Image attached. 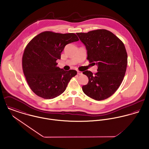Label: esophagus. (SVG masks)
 <instances>
[{"mask_svg":"<svg viewBox=\"0 0 149 149\" xmlns=\"http://www.w3.org/2000/svg\"><path fill=\"white\" fill-rule=\"evenodd\" d=\"M77 74H78L79 75H80V74H82V72H80V71H77Z\"/></svg>","mask_w":149,"mask_h":149,"instance_id":"1","label":"esophagus"}]
</instances>
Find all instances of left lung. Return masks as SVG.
I'll list each match as a JSON object with an SVG mask.
<instances>
[{"mask_svg": "<svg viewBox=\"0 0 149 149\" xmlns=\"http://www.w3.org/2000/svg\"><path fill=\"white\" fill-rule=\"evenodd\" d=\"M85 45L87 60L97 65V72H83L88 78V83L82 86L86 95L96 100H103L112 95L121 84L127 65L125 46L111 31L99 29L77 33Z\"/></svg>", "mask_w": 149, "mask_h": 149, "instance_id": "1", "label": "left lung"}]
</instances>
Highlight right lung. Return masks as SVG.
I'll return each mask as SVG.
<instances>
[{
  "instance_id": "right-lung-1",
  "label": "right lung",
  "mask_w": 149,
  "mask_h": 149,
  "mask_svg": "<svg viewBox=\"0 0 149 149\" xmlns=\"http://www.w3.org/2000/svg\"><path fill=\"white\" fill-rule=\"evenodd\" d=\"M79 40L74 33L44 31L26 46L22 57V68L26 81L37 96L45 99L55 98L65 91L75 70L65 71L57 66L65 46Z\"/></svg>"
}]
</instances>
